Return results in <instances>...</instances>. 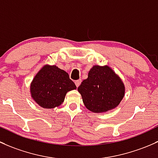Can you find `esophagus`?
Instances as JSON below:
<instances>
[{"label":"esophagus","mask_w":158,"mask_h":158,"mask_svg":"<svg viewBox=\"0 0 158 158\" xmlns=\"http://www.w3.org/2000/svg\"><path fill=\"white\" fill-rule=\"evenodd\" d=\"M75 85L77 86V87H78L80 86V84H81V80L79 79V80H77V81H75Z\"/></svg>","instance_id":"1"}]
</instances>
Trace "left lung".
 Segmentation results:
<instances>
[{
    "label": "left lung",
    "mask_w": 158,
    "mask_h": 158,
    "mask_svg": "<svg viewBox=\"0 0 158 158\" xmlns=\"http://www.w3.org/2000/svg\"><path fill=\"white\" fill-rule=\"evenodd\" d=\"M77 90L87 110L95 113L115 108L125 96V85L108 65H94Z\"/></svg>",
    "instance_id": "1"
}]
</instances>
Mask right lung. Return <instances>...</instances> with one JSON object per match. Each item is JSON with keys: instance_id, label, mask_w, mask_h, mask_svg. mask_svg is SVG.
Instances as JSON below:
<instances>
[{"instance_id": "add662e5", "label": "right lung", "mask_w": 158, "mask_h": 158, "mask_svg": "<svg viewBox=\"0 0 158 158\" xmlns=\"http://www.w3.org/2000/svg\"><path fill=\"white\" fill-rule=\"evenodd\" d=\"M77 87L65 71L56 65L45 64L30 84L32 100L44 109L58 107L64 102L68 91Z\"/></svg>"}]
</instances>
